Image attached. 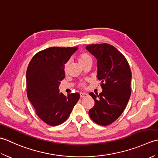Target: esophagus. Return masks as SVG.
I'll list each match as a JSON object with an SVG mask.
<instances>
[{
  "label": "esophagus",
  "instance_id": "esophagus-1",
  "mask_svg": "<svg viewBox=\"0 0 158 158\" xmlns=\"http://www.w3.org/2000/svg\"><path fill=\"white\" fill-rule=\"evenodd\" d=\"M87 96H88V94L84 92H80V96H81V98H84V97H86Z\"/></svg>",
  "mask_w": 158,
  "mask_h": 158
}]
</instances>
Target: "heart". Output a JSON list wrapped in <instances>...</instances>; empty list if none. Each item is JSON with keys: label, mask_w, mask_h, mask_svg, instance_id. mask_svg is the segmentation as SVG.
Segmentation results:
<instances>
[{"label": "heart", "mask_w": 158, "mask_h": 158, "mask_svg": "<svg viewBox=\"0 0 158 158\" xmlns=\"http://www.w3.org/2000/svg\"><path fill=\"white\" fill-rule=\"evenodd\" d=\"M78 61H79L80 64L82 66L83 64H86V63H88V62L92 63V58L89 53H87V52H83L79 54V56L78 57ZM68 66H69V62H67L64 66L65 72H66L67 69H68ZM81 87L84 86V83H81Z\"/></svg>", "instance_id": "obj_1"}]
</instances>
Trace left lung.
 I'll return each mask as SVG.
<instances>
[{"label": "left lung", "instance_id": "left-lung-1", "mask_svg": "<svg viewBox=\"0 0 158 158\" xmlns=\"http://www.w3.org/2000/svg\"><path fill=\"white\" fill-rule=\"evenodd\" d=\"M86 49L97 59V77L101 81L102 89L99 95L89 93L95 105L89 115L97 124L109 125L126 109L131 95L132 73L125 56L113 45L92 44Z\"/></svg>", "mask_w": 158, "mask_h": 158}]
</instances>
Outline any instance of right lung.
Returning <instances> with one entry per match:
<instances>
[{"mask_svg": "<svg viewBox=\"0 0 158 158\" xmlns=\"http://www.w3.org/2000/svg\"><path fill=\"white\" fill-rule=\"evenodd\" d=\"M77 49L49 48L33 56L26 70V92L40 119L49 126L64 122L80 98L79 93L65 96L60 93V81L65 77L64 64Z\"/></svg>", "mask_w": 158, "mask_h": 158, "instance_id": "obj_1", "label": "right lung"}]
</instances>
